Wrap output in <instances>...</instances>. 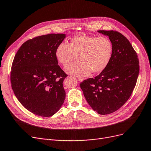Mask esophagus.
I'll list each match as a JSON object with an SVG mask.
<instances>
[{"label": "esophagus", "instance_id": "obj_1", "mask_svg": "<svg viewBox=\"0 0 151 151\" xmlns=\"http://www.w3.org/2000/svg\"><path fill=\"white\" fill-rule=\"evenodd\" d=\"M78 81H79L80 82H81V81H83V78H81V77H78Z\"/></svg>", "mask_w": 151, "mask_h": 151}]
</instances>
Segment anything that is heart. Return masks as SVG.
Returning <instances> with one entry per match:
<instances>
[{"instance_id":"heart-1","label":"heart","mask_w":151,"mask_h":151,"mask_svg":"<svg viewBox=\"0 0 151 151\" xmlns=\"http://www.w3.org/2000/svg\"><path fill=\"white\" fill-rule=\"evenodd\" d=\"M112 52V43L108 37L80 35L72 38L69 45H58L55 57L61 65H66L78 56L79 62L67 65L65 70L71 75L86 76L91 71L93 73L102 71L109 64Z\"/></svg>"}]
</instances>
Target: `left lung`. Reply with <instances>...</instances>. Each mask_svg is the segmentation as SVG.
<instances>
[{
  "mask_svg": "<svg viewBox=\"0 0 151 151\" xmlns=\"http://www.w3.org/2000/svg\"><path fill=\"white\" fill-rule=\"evenodd\" d=\"M109 36L112 43L111 59L94 78L80 86L89 106L101 115L113 113L125 104L136 86L139 72V59L132 45L116 31H97Z\"/></svg>",
  "mask_w": 151,
  "mask_h": 151,
  "instance_id": "1",
  "label": "left lung"
}]
</instances>
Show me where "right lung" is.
<instances>
[{"mask_svg": "<svg viewBox=\"0 0 151 151\" xmlns=\"http://www.w3.org/2000/svg\"><path fill=\"white\" fill-rule=\"evenodd\" d=\"M65 34L37 36L24 42L12 65L10 81L22 106L35 115L55 114L65 101L63 82L67 75L58 65L57 46Z\"/></svg>", "mask_w": 151, "mask_h": 151, "instance_id": "1", "label": "right lung"}]
</instances>
